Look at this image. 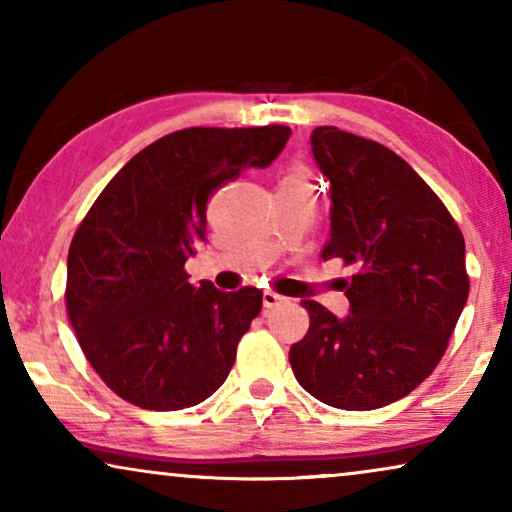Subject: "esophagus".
<instances>
[{
    "label": "esophagus",
    "instance_id": "1",
    "mask_svg": "<svg viewBox=\"0 0 512 512\" xmlns=\"http://www.w3.org/2000/svg\"><path fill=\"white\" fill-rule=\"evenodd\" d=\"M284 300V296H279V293H275V291H270V289H265L263 291V307H275V305H279Z\"/></svg>",
    "mask_w": 512,
    "mask_h": 512
}]
</instances>
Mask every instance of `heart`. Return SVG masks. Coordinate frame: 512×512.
Returning <instances> with one entry per match:
<instances>
[{
	"instance_id": "heart-1",
	"label": "heart",
	"mask_w": 512,
	"mask_h": 512,
	"mask_svg": "<svg viewBox=\"0 0 512 512\" xmlns=\"http://www.w3.org/2000/svg\"><path fill=\"white\" fill-rule=\"evenodd\" d=\"M289 181H303V177H300V174H291Z\"/></svg>"
}]
</instances>
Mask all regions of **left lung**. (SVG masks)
Segmentation results:
<instances>
[{
  "instance_id": "left-lung-1",
  "label": "left lung",
  "mask_w": 512,
  "mask_h": 512,
  "mask_svg": "<svg viewBox=\"0 0 512 512\" xmlns=\"http://www.w3.org/2000/svg\"><path fill=\"white\" fill-rule=\"evenodd\" d=\"M312 156L331 181V237L342 258L349 314L317 300L289 352L307 394L342 410H375L408 396L443 359L468 300L466 244L452 214L401 156L335 125L312 132Z\"/></svg>"
}]
</instances>
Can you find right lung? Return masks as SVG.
<instances>
[{"label":"right lung","instance_id":"right-lung-1","mask_svg":"<svg viewBox=\"0 0 512 512\" xmlns=\"http://www.w3.org/2000/svg\"><path fill=\"white\" fill-rule=\"evenodd\" d=\"M291 128H186L128 160L81 221L67 256V314L104 384L144 410L198 405L226 382L263 291L188 282L207 200L268 167Z\"/></svg>","mask_w":512,"mask_h":512}]
</instances>
